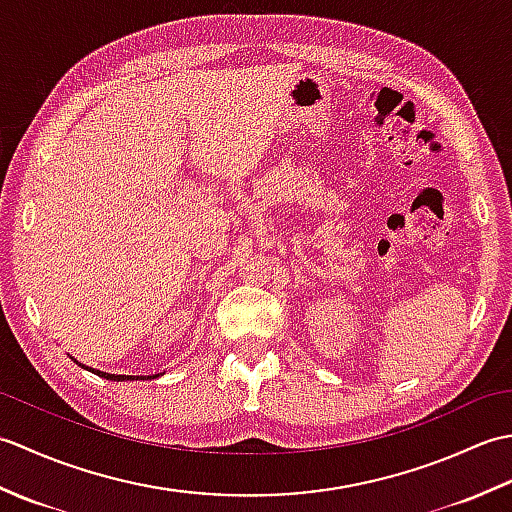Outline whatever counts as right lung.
<instances>
[{"mask_svg": "<svg viewBox=\"0 0 512 512\" xmlns=\"http://www.w3.org/2000/svg\"><path fill=\"white\" fill-rule=\"evenodd\" d=\"M92 372L96 374V376H101V378H107V380H132V378H156V376H123V374H105V372H99V369H92Z\"/></svg>", "mask_w": 512, "mask_h": 512, "instance_id": "right-lung-1", "label": "right lung"}]
</instances>
